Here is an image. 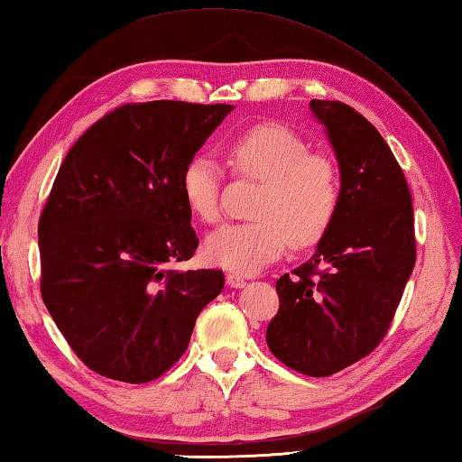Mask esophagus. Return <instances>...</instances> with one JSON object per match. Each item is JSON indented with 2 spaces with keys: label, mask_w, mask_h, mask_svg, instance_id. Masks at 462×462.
<instances>
[{
  "label": "esophagus",
  "mask_w": 462,
  "mask_h": 462,
  "mask_svg": "<svg viewBox=\"0 0 462 462\" xmlns=\"http://www.w3.org/2000/svg\"><path fill=\"white\" fill-rule=\"evenodd\" d=\"M226 284H228L230 288H244L246 286V278L240 274H228L226 276Z\"/></svg>",
  "instance_id": "34e87169"
}]
</instances>
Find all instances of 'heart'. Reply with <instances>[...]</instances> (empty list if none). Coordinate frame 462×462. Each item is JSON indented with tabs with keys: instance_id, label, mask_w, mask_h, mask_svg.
Returning <instances> with one entry per match:
<instances>
[{
	"instance_id": "1",
	"label": "heart",
	"mask_w": 462,
	"mask_h": 462,
	"mask_svg": "<svg viewBox=\"0 0 462 462\" xmlns=\"http://www.w3.org/2000/svg\"><path fill=\"white\" fill-rule=\"evenodd\" d=\"M240 176L262 182L254 222L228 224L204 242L214 266L236 274H256L282 256L288 242L312 246L337 216L340 178L334 162L310 153L306 142L280 124H258L234 138L226 150ZM186 206L202 222L220 218V166L210 156H194L180 176Z\"/></svg>"
}]
</instances>
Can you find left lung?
Returning a JSON list of instances; mask_svg holds the SVG:
<instances>
[{
  "instance_id": "obj_1",
  "label": "left lung",
  "mask_w": 462,
  "mask_h": 462,
  "mask_svg": "<svg viewBox=\"0 0 462 462\" xmlns=\"http://www.w3.org/2000/svg\"><path fill=\"white\" fill-rule=\"evenodd\" d=\"M340 170V202L314 254L280 276L266 328L273 355L296 373L330 376L383 340L412 274V198L394 153L365 116L312 99Z\"/></svg>"
}]
</instances>
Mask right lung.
Instances as JSON below:
<instances>
[{
  "label": "right lung",
  "instance_id": "right-lung-1",
  "mask_svg": "<svg viewBox=\"0 0 462 462\" xmlns=\"http://www.w3.org/2000/svg\"><path fill=\"white\" fill-rule=\"evenodd\" d=\"M234 110L156 99L104 116L74 143L42 212V298L71 350L114 381H153L188 348L222 270L168 266L198 236L180 188Z\"/></svg>",
  "mask_w": 462,
  "mask_h": 462
}]
</instances>
